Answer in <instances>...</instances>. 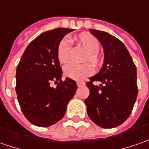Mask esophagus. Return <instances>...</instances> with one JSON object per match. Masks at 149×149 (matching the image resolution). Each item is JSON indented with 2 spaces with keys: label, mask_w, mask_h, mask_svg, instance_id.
Here are the masks:
<instances>
[{
  "label": "esophagus",
  "mask_w": 149,
  "mask_h": 149,
  "mask_svg": "<svg viewBox=\"0 0 149 149\" xmlns=\"http://www.w3.org/2000/svg\"><path fill=\"white\" fill-rule=\"evenodd\" d=\"M77 85L78 87H81V86H82L85 85V82H84V81H77Z\"/></svg>",
  "instance_id": "esophagus-1"
}]
</instances>
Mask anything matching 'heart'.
I'll use <instances>...</instances> for the list:
<instances>
[{"mask_svg":"<svg viewBox=\"0 0 149 149\" xmlns=\"http://www.w3.org/2000/svg\"><path fill=\"white\" fill-rule=\"evenodd\" d=\"M72 40L78 48L86 50L82 59L83 63H91L92 66L95 68H100L102 65L103 57L98 52L100 43L95 36L90 33L84 32L72 36ZM70 45L68 40L63 39L58 45V60L63 64L67 63L70 59ZM92 71V67L89 63H84L81 65L70 64L64 68V76L74 81H81L91 74Z\"/></svg>","mask_w":149,"mask_h":149,"instance_id":"heart-1","label":"heart"}]
</instances>
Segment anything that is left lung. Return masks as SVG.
I'll use <instances>...</instances> for the list:
<instances>
[{
	"label": "left lung",
	"instance_id": "1",
	"mask_svg": "<svg viewBox=\"0 0 149 149\" xmlns=\"http://www.w3.org/2000/svg\"><path fill=\"white\" fill-rule=\"evenodd\" d=\"M103 46L104 59L100 71L86 86L90 95L85 100L89 117L100 127L121 125L129 117L138 95L137 72L125 45L108 32L91 29ZM94 81H100L95 86Z\"/></svg>",
	"mask_w": 149,
	"mask_h": 149
}]
</instances>
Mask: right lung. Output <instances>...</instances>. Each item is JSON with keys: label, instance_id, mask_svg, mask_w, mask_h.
Instances as JSON below:
<instances>
[{"label": "right lung", "instance_id": "obj_1", "mask_svg": "<svg viewBox=\"0 0 149 149\" xmlns=\"http://www.w3.org/2000/svg\"><path fill=\"white\" fill-rule=\"evenodd\" d=\"M73 29L59 28L43 32L28 45L16 70L18 101L32 124L47 127L61 120L67 105L77 89L75 81H61L62 68L57 58L58 43ZM54 80L60 83L51 88Z\"/></svg>", "mask_w": 149, "mask_h": 149}]
</instances>
